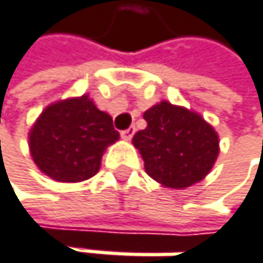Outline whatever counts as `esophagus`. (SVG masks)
Masks as SVG:
<instances>
[{
    "label": "esophagus",
    "mask_w": 263,
    "mask_h": 263,
    "mask_svg": "<svg viewBox=\"0 0 263 263\" xmlns=\"http://www.w3.org/2000/svg\"><path fill=\"white\" fill-rule=\"evenodd\" d=\"M134 134H136V127L130 126V127H127L126 130H123V133H121V137H123L124 140H130Z\"/></svg>",
    "instance_id": "obj_1"
}]
</instances>
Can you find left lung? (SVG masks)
<instances>
[{
  "label": "left lung",
  "instance_id": "1",
  "mask_svg": "<svg viewBox=\"0 0 263 263\" xmlns=\"http://www.w3.org/2000/svg\"><path fill=\"white\" fill-rule=\"evenodd\" d=\"M144 119L147 127L134 136L133 144L152 179L170 189H186L212 171L220 137L199 113L161 100Z\"/></svg>",
  "mask_w": 263,
  "mask_h": 263
}]
</instances>
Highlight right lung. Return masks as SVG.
Here are the masks:
<instances>
[{"label": "right lung", "mask_w": 263, "mask_h": 263, "mask_svg": "<svg viewBox=\"0 0 263 263\" xmlns=\"http://www.w3.org/2000/svg\"><path fill=\"white\" fill-rule=\"evenodd\" d=\"M119 139L113 119L88 95L58 100L46 106L29 130L33 163L56 182L95 176L105 150Z\"/></svg>", "instance_id": "add662e5"}]
</instances>
